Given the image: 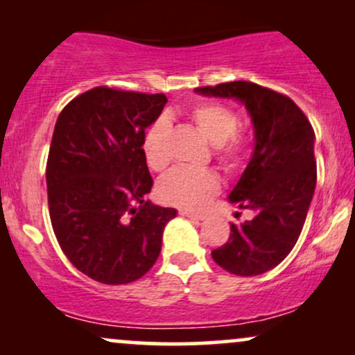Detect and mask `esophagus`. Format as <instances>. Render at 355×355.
Returning a JSON list of instances; mask_svg holds the SVG:
<instances>
[{"label": "esophagus", "instance_id": "esophagus-1", "mask_svg": "<svg viewBox=\"0 0 355 355\" xmlns=\"http://www.w3.org/2000/svg\"><path fill=\"white\" fill-rule=\"evenodd\" d=\"M178 214L182 215V217H187V218H191V220H205V215L202 214H195V211H189V210H180Z\"/></svg>", "mask_w": 355, "mask_h": 355}]
</instances>
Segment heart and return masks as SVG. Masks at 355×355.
<instances>
[{
  "mask_svg": "<svg viewBox=\"0 0 355 355\" xmlns=\"http://www.w3.org/2000/svg\"><path fill=\"white\" fill-rule=\"evenodd\" d=\"M190 120L203 138L214 145L220 164L229 170L240 165L245 153V141L235 133L239 128L235 112L225 105L207 101L191 110ZM168 133L170 128L165 120H157L145 133L144 155L146 165L155 172H162L168 165ZM218 189L217 173L205 168H175L158 183L162 200L189 210H198L207 205Z\"/></svg>",
  "mask_w": 355,
  "mask_h": 355,
  "instance_id": "obj_1",
  "label": "heart"
}]
</instances>
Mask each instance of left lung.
<instances>
[{
	"mask_svg": "<svg viewBox=\"0 0 355 355\" xmlns=\"http://www.w3.org/2000/svg\"><path fill=\"white\" fill-rule=\"evenodd\" d=\"M195 92L240 101L254 125V152L229 202L255 215L230 223L229 240L211 257L230 274L260 275L291 254L302 232L317 182L312 125L288 96L252 81Z\"/></svg>",
	"mask_w": 355,
	"mask_h": 355,
	"instance_id": "1",
	"label": "left lung"
}]
</instances>
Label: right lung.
Returning a JSON list of instances; mask_svg holds the SVG:
<instances>
[{"mask_svg": "<svg viewBox=\"0 0 355 355\" xmlns=\"http://www.w3.org/2000/svg\"><path fill=\"white\" fill-rule=\"evenodd\" d=\"M164 93L107 87L73 98L56 120L46 187L56 240L68 260L96 282L130 284L157 262L177 210L146 200L153 180L145 130L164 112Z\"/></svg>", "mask_w": 355, "mask_h": 355, "instance_id": "right-lung-1", "label": "right lung"}]
</instances>
